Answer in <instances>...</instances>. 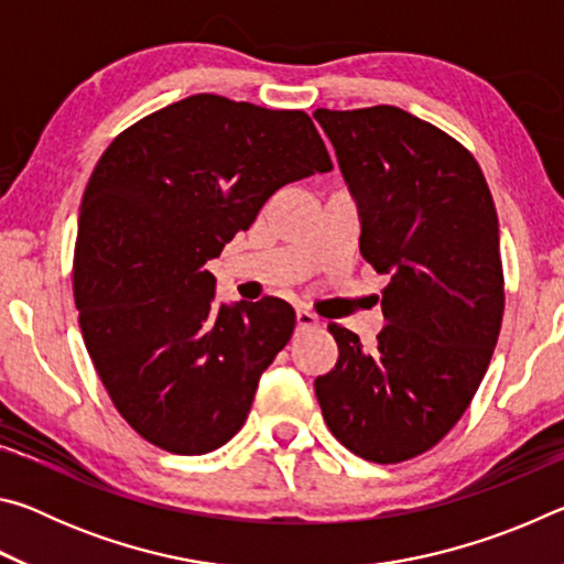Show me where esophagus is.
I'll return each instance as SVG.
<instances>
[{"label":"esophagus","mask_w":564,"mask_h":564,"mask_svg":"<svg viewBox=\"0 0 564 564\" xmlns=\"http://www.w3.org/2000/svg\"><path fill=\"white\" fill-rule=\"evenodd\" d=\"M295 326H299V330H308V328H318L321 321L316 313H311L308 308H299L295 311Z\"/></svg>","instance_id":"esophagus-1"}]
</instances>
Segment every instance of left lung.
<instances>
[{
	"label": "left lung",
	"instance_id": "1",
	"mask_svg": "<svg viewBox=\"0 0 564 564\" xmlns=\"http://www.w3.org/2000/svg\"><path fill=\"white\" fill-rule=\"evenodd\" d=\"M360 206V253L390 273L373 346L330 323L338 360L316 398L338 441L370 463H403L453 431L500 336L498 212L475 156L398 107L316 109Z\"/></svg>",
	"mask_w": 564,
	"mask_h": 564
}]
</instances>
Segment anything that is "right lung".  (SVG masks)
Instances as JSON below:
<instances>
[{
	"mask_svg": "<svg viewBox=\"0 0 564 564\" xmlns=\"http://www.w3.org/2000/svg\"><path fill=\"white\" fill-rule=\"evenodd\" d=\"M330 169L305 111L216 94L149 113L104 151L82 198L74 301L99 380L147 443L204 455L241 431L295 311L273 295L218 305L206 261L281 186Z\"/></svg>",
	"mask_w": 564,
	"mask_h": 564,
	"instance_id": "1",
	"label": "right lung"
}]
</instances>
